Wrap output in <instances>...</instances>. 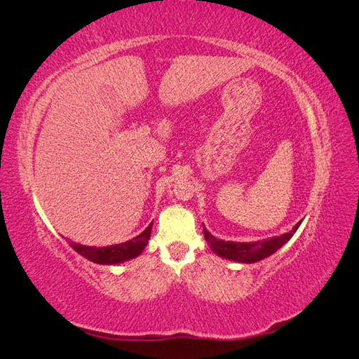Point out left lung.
Returning <instances> with one entry per match:
<instances>
[{"instance_id": "1", "label": "left lung", "mask_w": 359, "mask_h": 359, "mask_svg": "<svg viewBox=\"0 0 359 359\" xmlns=\"http://www.w3.org/2000/svg\"><path fill=\"white\" fill-rule=\"evenodd\" d=\"M301 222H298L295 226H293L292 231H289L287 233L266 238V240L252 241V243H235V241L219 240V238H215L214 235H211L208 231H206L205 226H203V235H205L206 243L210 244L211 250L217 256L229 259V260H233V262H240V264H255L271 255H274L278 248L283 247L293 236V233L298 231Z\"/></svg>"}]
</instances>
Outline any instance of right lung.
<instances>
[{
	"label": "right lung",
	"instance_id": "1",
	"mask_svg": "<svg viewBox=\"0 0 359 359\" xmlns=\"http://www.w3.org/2000/svg\"><path fill=\"white\" fill-rule=\"evenodd\" d=\"M151 229H153V223H149L147 229L142 233L135 236L133 240H128L126 243L115 244V245L90 247V245H82V244H74V243H70V245L81 256L91 260L94 264L116 265V264L127 262L130 259H135L144 252V248L149 241Z\"/></svg>",
	"mask_w": 359,
	"mask_h": 359
}]
</instances>
